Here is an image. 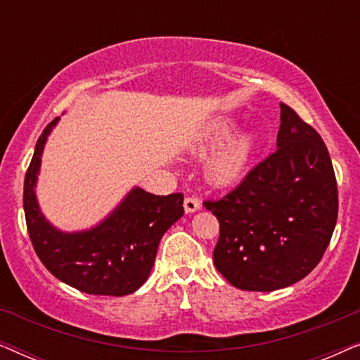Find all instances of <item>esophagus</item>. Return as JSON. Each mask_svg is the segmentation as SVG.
Wrapping results in <instances>:
<instances>
[{"label":"esophagus","instance_id":"obj_1","mask_svg":"<svg viewBox=\"0 0 360 360\" xmlns=\"http://www.w3.org/2000/svg\"><path fill=\"white\" fill-rule=\"evenodd\" d=\"M184 208L186 213H195V211L201 210V203L196 196H186L184 201Z\"/></svg>","mask_w":360,"mask_h":360}]
</instances>
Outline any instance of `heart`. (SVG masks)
Returning a JSON list of instances; mask_svg holds the SVG:
<instances>
[{"label":"heart","instance_id":"heart-1","mask_svg":"<svg viewBox=\"0 0 360 360\" xmlns=\"http://www.w3.org/2000/svg\"><path fill=\"white\" fill-rule=\"evenodd\" d=\"M234 131L236 122L233 120L223 117L213 121L206 126L196 147L198 152H208L221 146L206 165L210 180L216 185H231L238 181L248 169L250 155L254 152L255 136L252 132L243 131L233 136Z\"/></svg>","mask_w":360,"mask_h":360}]
</instances>
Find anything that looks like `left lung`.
I'll return each instance as SVG.
<instances>
[{"label":"left lung","mask_w":360,"mask_h":360,"mask_svg":"<svg viewBox=\"0 0 360 360\" xmlns=\"http://www.w3.org/2000/svg\"><path fill=\"white\" fill-rule=\"evenodd\" d=\"M277 147L229 195L205 201L219 221L216 269L248 292H274L307 277L338 219V185L326 146L283 103Z\"/></svg>","instance_id":"1"}]
</instances>
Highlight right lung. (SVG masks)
<instances>
[{
    "label": "right lung",
    "instance_id": "1",
    "mask_svg": "<svg viewBox=\"0 0 360 360\" xmlns=\"http://www.w3.org/2000/svg\"><path fill=\"white\" fill-rule=\"evenodd\" d=\"M58 120L37 139L24 179V214L34 250L53 277L80 292L108 297L134 293L149 278L162 236L184 216V195L159 196L132 186L91 228L58 229L42 213L36 193L44 147Z\"/></svg>",
    "mask_w": 360,
    "mask_h": 360
}]
</instances>
